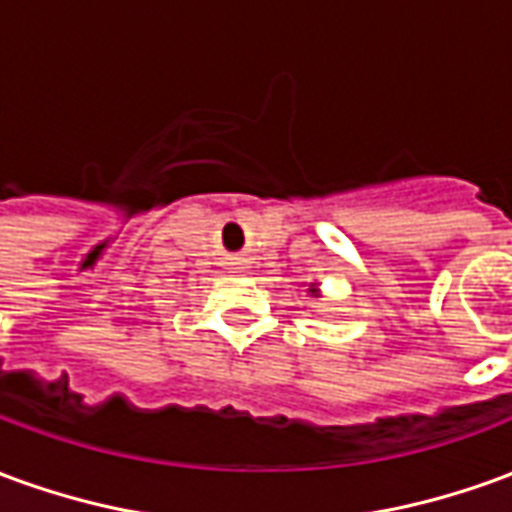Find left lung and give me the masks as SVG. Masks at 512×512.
Masks as SVG:
<instances>
[{
    "label": "left lung",
    "mask_w": 512,
    "mask_h": 512,
    "mask_svg": "<svg viewBox=\"0 0 512 512\" xmlns=\"http://www.w3.org/2000/svg\"><path fill=\"white\" fill-rule=\"evenodd\" d=\"M307 293H310L312 299H318V296H321V288H318V282H310V285H307Z\"/></svg>",
    "instance_id": "1"
}]
</instances>
